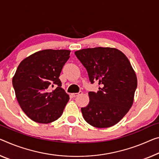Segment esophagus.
Returning <instances> with one entry per match:
<instances>
[{
  "label": "esophagus",
  "instance_id": "obj_1",
  "mask_svg": "<svg viewBox=\"0 0 159 159\" xmlns=\"http://www.w3.org/2000/svg\"><path fill=\"white\" fill-rule=\"evenodd\" d=\"M81 94H82V92H78V93H73V94H72V97H76L78 96V95H80Z\"/></svg>",
  "mask_w": 159,
  "mask_h": 159
}]
</instances>
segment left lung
Returning a JSON list of instances; mask_svg holds the SVG:
<instances>
[{"instance_id": "8db88e82", "label": "left lung", "mask_w": 159, "mask_h": 159, "mask_svg": "<svg viewBox=\"0 0 159 159\" xmlns=\"http://www.w3.org/2000/svg\"><path fill=\"white\" fill-rule=\"evenodd\" d=\"M97 92H89V102L81 109L84 120L97 128L115 125L132 106L137 78L127 57L118 49L94 48L75 51Z\"/></svg>"}]
</instances>
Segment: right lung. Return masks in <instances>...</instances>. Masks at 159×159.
<instances>
[{
  "label": "right lung",
  "mask_w": 159,
  "mask_h": 159,
  "mask_svg": "<svg viewBox=\"0 0 159 159\" xmlns=\"http://www.w3.org/2000/svg\"><path fill=\"white\" fill-rule=\"evenodd\" d=\"M70 52L40 50L19 64L13 77L15 93L22 110L33 121L48 124L62 115L70 97L59 77Z\"/></svg>",
  "instance_id": "right-lung-1"
}]
</instances>
